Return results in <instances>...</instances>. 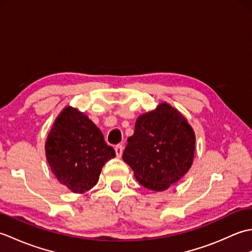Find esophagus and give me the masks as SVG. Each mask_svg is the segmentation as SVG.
<instances>
[{"label":"esophagus","mask_w":252,"mask_h":252,"mask_svg":"<svg viewBox=\"0 0 252 252\" xmlns=\"http://www.w3.org/2000/svg\"><path fill=\"white\" fill-rule=\"evenodd\" d=\"M115 151H116V155L117 157H121L122 156V153H123V146L121 144H118V145L115 147Z\"/></svg>","instance_id":"34e87169"}]
</instances>
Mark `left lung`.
<instances>
[{
    "mask_svg": "<svg viewBox=\"0 0 252 252\" xmlns=\"http://www.w3.org/2000/svg\"><path fill=\"white\" fill-rule=\"evenodd\" d=\"M194 153L191 126L178 110L163 103L137 118L122 158L141 185L161 191L189 170Z\"/></svg>",
    "mask_w": 252,
    "mask_h": 252,
    "instance_id": "left-lung-1",
    "label": "left lung"
}]
</instances>
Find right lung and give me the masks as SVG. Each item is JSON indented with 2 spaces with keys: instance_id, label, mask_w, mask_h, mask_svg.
<instances>
[{
  "instance_id": "1",
  "label": "right lung",
  "mask_w": 252,
  "mask_h": 252,
  "mask_svg": "<svg viewBox=\"0 0 252 252\" xmlns=\"http://www.w3.org/2000/svg\"><path fill=\"white\" fill-rule=\"evenodd\" d=\"M45 153L57 180L79 194L96 185L101 168L116 156L98 127L72 107H66L57 117Z\"/></svg>"
}]
</instances>
